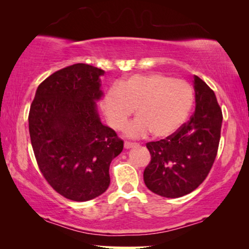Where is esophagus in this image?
<instances>
[{
	"mask_svg": "<svg viewBox=\"0 0 249 249\" xmlns=\"http://www.w3.org/2000/svg\"><path fill=\"white\" fill-rule=\"evenodd\" d=\"M137 145V142H124V147L125 148H132V147H135Z\"/></svg>",
	"mask_w": 249,
	"mask_h": 249,
	"instance_id": "1",
	"label": "esophagus"
}]
</instances>
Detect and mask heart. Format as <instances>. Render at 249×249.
Wrapping results in <instances>:
<instances>
[{"label":"heart","mask_w":249,"mask_h":249,"mask_svg":"<svg viewBox=\"0 0 249 249\" xmlns=\"http://www.w3.org/2000/svg\"><path fill=\"white\" fill-rule=\"evenodd\" d=\"M195 101V91L183 79L154 72L134 74L111 86L102 99V107L112 127L120 129L134 114L137 117L126 126L129 136L151 132L162 138L176 133L187 121Z\"/></svg>","instance_id":"obj_1"}]
</instances>
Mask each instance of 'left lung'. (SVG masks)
<instances>
[{"label": "left lung", "mask_w": 249, "mask_h": 249, "mask_svg": "<svg viewBox=\"0 0 249 249\" xmlns=\"http://www.w3.org/2000/svg\"><path fill=\"white\" fill-rule=\"evenodd\" d=\"M196 111L165 140L146 144L151 159L144 170L146 187L165 197H180L199 187L212 168L221 138L222 109L214 91L195 75Z\"/></svg>", "instance_id": "left-lung-1"}]
</instances>
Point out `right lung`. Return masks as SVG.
Returning a JSON list of instances; mask_svg holds the SVG:
<instances>
[{"label": "right lung", "mask_w": 249, "mask_h": 249, "mask_svg": "<svg viewBox=\"0 0 249 249\" xmlns=\"http://www.w3.org/2000/svg\"><path fill=\"white\" fill-rule=\"evenodd\" d=\"M104 71L75 64L37 88L28 114L34 154L46 181L67 199H94L109 185V163L124 142L101 123L95 101Z\"/></svg>", "instance_id": "1"}]
</instances>
